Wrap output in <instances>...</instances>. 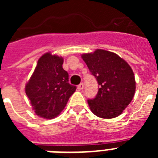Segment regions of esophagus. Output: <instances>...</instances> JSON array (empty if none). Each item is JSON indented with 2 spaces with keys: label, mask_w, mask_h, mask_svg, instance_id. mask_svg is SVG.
Here are the masks:
<instances>
[{
  "label": "esophagus",
  "mask_w": 158,
  "mask_h": 158,
  "mask_svg": "<svg viewBox=\"0 0 158 158\" xmlns=\"http://www.w3.org/2000/svg\"><path fill=\"white\" fill-rule=\"evenodd\" d=\"M77 89H79V90H82V89H84V84L83 83H81L80 85H77Z\"/></svg>",
  "instance_id": "34e87169"
}]
</instances>
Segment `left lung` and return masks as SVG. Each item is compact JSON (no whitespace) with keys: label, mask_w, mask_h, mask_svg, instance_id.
Returning <instances> with one entry per match:
<instances>
[{"label":"left lung","mask_w":158,"mask_h":158,"mask_svg":"<svg viewBox=\"0 0 158 158\" xmlns=\"http://www.w3.org/2000/svg\"><path fill=\"white\" fill-rule=\"evenodd\" d=\"M81 58L100 85L96 97L88 100L90 110L100 118L118 116L135 93L131 67L118 54L101 49L82 54Z\"/></svg>","instance_id":"1"}]
</instances>
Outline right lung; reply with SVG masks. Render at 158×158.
<instances>
[{
  "label": "right lung",
  "mask_w": 158,
  "mask_h": 158,
  "mask_svg": "<svg viewBox=\"0 0 158 158\" xmlns=\"http://www.w3.org/2000/svg\"><path fill=\"white\" fill-rule=\"evenodd\" d=\"M63 58L46 53L38 60L25 93L35 113L51 119L65 108L77 87L69 83V74L62 68Z\"/></svg>",
  "instance_id": "right-lung-1"
}]
</instances>
